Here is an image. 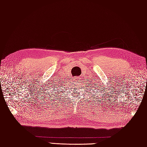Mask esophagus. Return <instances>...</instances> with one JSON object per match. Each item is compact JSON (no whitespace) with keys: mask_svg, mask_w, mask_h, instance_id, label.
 Wrapping results in <instances>:
<instances>
[{"mask_svg":"<svg viewBox=\"0 0 147 147\" xmlns=\"http://www.w3.org/2000/svg\"><path fill=\"white\" fill-rule=\"evenodd\" d=\"M76 79H77V80H78V78H76Z\"/></svg>","mask_w":147,"mask_h":147,"instance_id":"34e87169","label":"esophagus"}]
</instances>
